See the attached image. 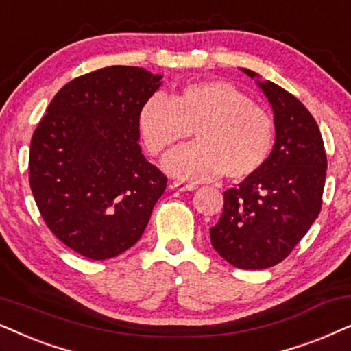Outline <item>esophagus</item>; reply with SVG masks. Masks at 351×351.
Masks as SVG:
<instances>
[{
    "label": "esophagus",
    "instance_id": "obj_1",
    "mask_svg": "<svg viewBox=\"0 0 351 351\" xmlns=\"http://www.w3.org/2000/svg\"><path fill=\"white\" fill-rule=\"evenodd\" d=\"M171 188L178 189V191H194L195 184L194 183H184V181H173Z\"/></svg>",
    "mask_w": 351,
    "mask_h": 351
}]
</instances>
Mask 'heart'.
I'll list each match as a JSON object with an SVG mask.
<instances>
[{"label": "heart", "mask_w": 351, "mask_h": 351, "mask_svg": "<svg viewBox=\"0 0 351 351\" xmlns=\"http://www.w3.org/2000/svg\"><path fill=\"white\" fill-rule=\"evenodd\" d=\"M147 151L165 156L180 143L189 144L165 160L171 175L188 180L239 181L261 170L274 146V121L263 107L230 82L189 83L167 99L154 95L138 115Z\"/></svg>", "instance_id": "1"}]
</instances>
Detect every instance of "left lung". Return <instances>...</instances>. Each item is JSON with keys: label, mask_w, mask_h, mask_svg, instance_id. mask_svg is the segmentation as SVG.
<instances>
[{"label": "left lung", "mask_w": 351, "mask_h": 351, "mask_svg": "<svg viewBox=\"0 0 351 351\" xmlns=\"http://www.w3.org/2000/svg\"><path fill=\"white\" fill-rule=\"evenodd\" d=\"M256 85L273 107L276 141L260 171L224 191L223 213L210 228L213 249L241 269L269 268L291 254L321 212L328 168L321 132L306 107L276 83Z\"/></svg>", "instance_id": "8db88e82"}]
</instances>
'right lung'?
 Segmentation results:
<instances>
[{"instance_id": "right-lung-1", "label": "right lung", "mask_w": 351, "mask_h": 351, "mask_svg": "<svg viewBox=\"0 0 351 351\" xmlns=\"http://www.w3.org/2000/svg\"><path fill=\"white\" fill-rule=\"evenodd\" d=\"M162 75L112 65L60 88L30 143L29 181L46 226L90 260L141 239L167 176L139 147L141 106Z\"/></svg>"}]
</instances>
